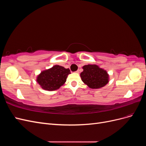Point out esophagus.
<instances>
[{"instance_id":"1","label":"esophagus","mask_w":146,"mask_h":146,"mask_svg":"<svg viewBox=\"0 0 146 146\" xmlns=\"http://www.w3.org/2000/svg\"><path fill=\"white\" fill-rule=\"evenodd\" d=\"M76 73H79V70H77V71H76Z\"/></svg>"}]
</instances>
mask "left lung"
Segmentation results:
<instances>
[{
	"label": "left lung",
	"instance_id": "left-lung-1",
	"mask_svg": "<svg viewBox=\"0 0 146 146\" xmlns=\"http://www.w3.org/2000/svg\"><path fill=\"white\" fill-rule=\"evenodd\" d=\"M82 80L92 89H98L105 86L109 82V76L105 70L96 64H88L83 67Z\"/></svg>",
	"mask_w": 146,
	"mask_h": 146
}]
</instances>
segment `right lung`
<instances>
[{
  "label": "right lung",
  "mask_w": 146,
  "mask_h": 146,
  "mask_svg": "<svg viewBox=\"0 0 146 146\" xmlns=\"http://www.w3.org/2000/svg\"><path fill=\"white\" fill-rule=\"evenodd\" d=\"M69 74V69L55 65L50 69L42 71L37 77L36 81L42 89L55 91L64 85Z\"/></svg>",
  "instance_id": "obj_1"
}]
</instances>
